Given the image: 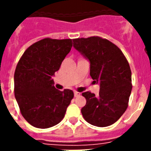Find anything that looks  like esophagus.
<instances>
[{"label": "esophagus", "mask_w": 151, "mask_h": 151, "mask_svg": "<svg viewBox=\"0 0 151 151\" xmlns=\"http://www.w3.org/2000/svg\"><path fill=\"white\" fill-rule=\"evenodd\" d=\"M80 95H81L80 92H74V96H75V97L79 96H80Z\"/></svg>", "instance_id": "obj_1"}]
</instances>
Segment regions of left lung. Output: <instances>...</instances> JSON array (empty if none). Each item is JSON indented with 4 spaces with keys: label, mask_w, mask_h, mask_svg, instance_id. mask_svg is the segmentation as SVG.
<instances>
[{
    "label": "left lung",
    "mask_w": 151,
    "mask_h": 151,
    "mask_svg": "<svg viewBox=\"0 0 151 151\" xmlns=\"http://www.w3.org/2000/svg\"><path fill=\"white\" fill-rule=\"evenodd\" d=\"M73 47L90 62V76L99 84V96L83 92L86 104L81 109L85 120L98 127L117 122L129 106L132 72L129 62L117 45L100 37L73 40Z\"/></svg>",
    "instance_id": "8db88e82"
}]
</instances>
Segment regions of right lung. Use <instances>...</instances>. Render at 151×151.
<instances>
[{
  "instance_id": "add662e5",
  "label": "right lung",
  "mask_w": 151,
  "mask_h": 151,
  "mask_svg": "<svg viewBox=\"0 0 151 151\" xmlns=\"http://www.w3.org/2000/svg\"><path fill=\"white\" fill-rule=\"evenodd\" d=\"M72 46L71 39L44 38L29 46L18 62L15 97L22 117L34 127L59 124L73 98L72 90L56 89L52 79Z\"/></svg>"
}]
</instances>
